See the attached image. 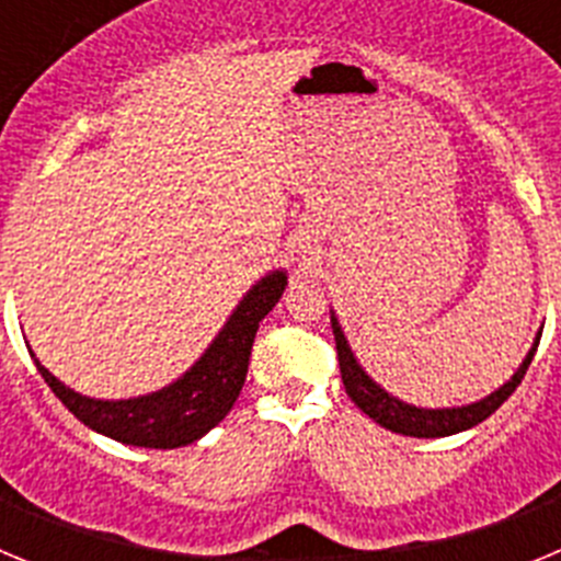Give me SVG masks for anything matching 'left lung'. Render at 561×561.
<instances>
[{"label": "left lung", "mask_w": 561, "mask_h": 561, "mask_svg": "<svg viewBox=\"0 0 561 561\" xmlns=\"http://www.w3.org/2000/svg\"><path fill=\"white\" fill-rule=\"evenodd\" d=\"M331 329H334L342 385H345V393L351 396V401H354L356 408L368 415V419H374L376 424H381V427L390 430V433L413 435V438H444V435H455V433H463V430L469 427H478L480 421L489 419V415H492L494 410H497L500 404H503L514 390H517L525 370H528V365H531L534 354H537L539 336H542V331H539L531 351L525 354L523 365H519V368L514 370L512 379L505 381V385H500L494 393H489L480 401H472V404H463V408L430 410V408H415V404L396 399V396H390L388 390L381 388V385H376V381L362 370L354 351H351L348 340H345V334H342V325L340 320H336L334 311H331Z\"/></svg>", "instance_id": "obj_1"}]
</instances>
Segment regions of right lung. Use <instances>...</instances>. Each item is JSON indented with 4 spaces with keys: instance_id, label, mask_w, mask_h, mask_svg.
Returning <instances> with one entry per match:
<instances>
[{
    "instance_id": "right-lung-1",
    "label": "right lung",
    "mask_w": 561,
    "mask_h": 561,
    "mask_svg": "<svg viewBox=\"0 0 561 561\" xmlns=\"http://www.w3.org/2000/svg\"><path fill=\"white\" fill-rule=\"evenodd\" d=\"M286 289V272L275 270L261 277L236 306L219 336L207 345L205 354L193 362L176 381L157 393L137 399H89L67 388L33 356L38 374L49 390L61 399L64 408L89 430L121 440L128 447L176 449L187 447L210 433L232 410L238 393L244 388L250 351L255 342L257 323L275 309Z\"/></svg>"
}]
</instances>
